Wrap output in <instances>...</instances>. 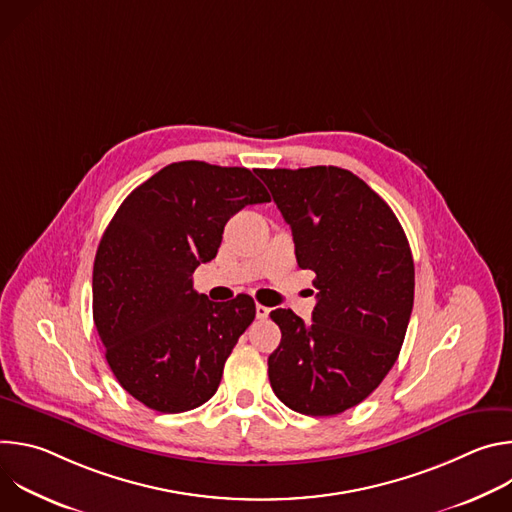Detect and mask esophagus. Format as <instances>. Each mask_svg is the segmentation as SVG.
<instances>
[{"label": "esophagus", "instance_id": "34e87169", "mask_svg": "<svg viewBox=\"0 0 512 512\" xmlns=\"http://www.w3.org/2000/svg\"><path fill=\"white\" fill-rule=\"evenodd\" d=\"M269 308H265V306H261V304H257V308H255V316H257V320H265L267 316H269Z\"/></svg>", "mask_w": 512, "mask_h": 512}]
</instances>
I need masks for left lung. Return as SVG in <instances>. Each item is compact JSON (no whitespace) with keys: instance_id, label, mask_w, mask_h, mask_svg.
Wrapping results in <instances>:
<instances>
[{"instance_id":"8db88e82","label":"left lung","mask_w":512,"mask_h":512,"mask_svg":"<svg viewBox=\"0 0 512 512\" xmlns=\"http://www.w3.org/2000/svg\"><path fill=\"white\" fill-rule=\"evenodd\" d=\"M257 174L318 289L312 324L291 310L271 312L281 330L267 360L271 389L298 413L338 415L367 399L399 356L413 310L409 241L389 204L348 170Z\"/></svg>"}]
</instances>
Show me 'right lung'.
I'll return each mask as SVG.
<instances>
[{
    "mask_svg": "<svg viewBox=\"0 0 512 512\" xmlns=\"http://www.w3.org/2000/svg\"><path fill=\"white\" fill-rule=\"evenodd\" d=\"M269 200L251 170L190 160L145 180L111 218L93 267V320L115 379L145 407L190 411L221 385L255 302H210L192 273L216 257L235 212Z\"/></svg>",
    "mask_w": 512,
    "mask_h": 512,
    "instance_id": "obj_1",
    "label": "right lung"
}]
</instances>
